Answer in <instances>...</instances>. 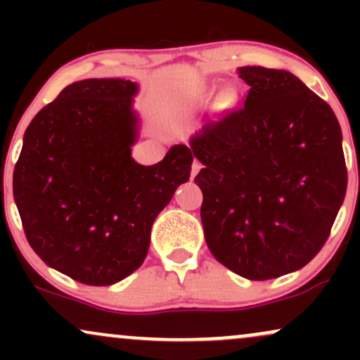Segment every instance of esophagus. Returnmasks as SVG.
I'll return each instance as SVG.
<instances>
[{
    "mask_svg": "<svg viewBox=\"0 0 360 360\" xmlns=\"http://www.w3.org/2000/svg\"><path fill=\"white\" fill-rule=\"evenodd\" d=\"M201 167H203V166H201V162H200V160H196V159H194V162H193V167H191V177H196V174H198V172H200V169Z\"/></svg>",
    "mask_w": 360,
    "mask_h": 360,
    "instance_id": "34e87169",
    "label": "esophagus"
}]
</instances>
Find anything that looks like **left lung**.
<instances>
[{"instance_id":"left-lung-1","label":"left lung","mask_w":360,"mask_h":360,"mask_svg":"<svg viewBox=\"0 0 360 360\" xmlns=\"http://www.w3.org/2000/svg\"><path fill=\"white\" fill-rule=\"evenodd\" d=\"M245 103L189 140L203 164L201 221L214 259L252 281L304 267L328 238L347 191L342 130L295 74L238 68Z\"/></svg>"}]
</instances>
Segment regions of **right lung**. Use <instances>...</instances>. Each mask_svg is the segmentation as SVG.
Masks as SVG:
<instances>
[{"label": "right lung", "instance_id": "obj_1", "mask_svg": "<svg viewBox=\"0 0 360 360\" xmlns=\"http://www.w3.org/2000/svg\"><path fill=\"white\" fill-rule=\"evenodd\" d=\"M137 93V82L120 77L65 86L28 125L13 171L30 247L89 286H110L142 266L152 223L191 174L186 146L154 166L134 160Z\"/></svg>", "mask_w": 360, "mask_h": 360}]
</instances>
